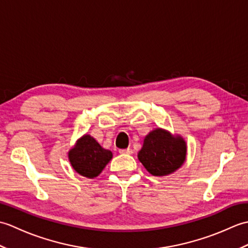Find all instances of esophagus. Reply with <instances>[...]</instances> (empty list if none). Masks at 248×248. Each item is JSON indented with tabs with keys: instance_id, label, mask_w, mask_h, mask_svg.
<instances>
[{
	"instance_id": "34e87169",
	"label": "esophagus",
	"mask_w": 248,
	"mask_h": 248,
	"mask_svg": "<svg viewBox=\"0 0 248 248\" xmlns=\"http://www.w3.org/2000/svg\"><path fill=\"white\" fill-rule=\"evenodd\" d=\"M119 152H120V154H124V155H132L133 150L130 149V148H127V149H120Z\"/></svg>"
}]
</instances>
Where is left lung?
Returning a JSON list of instances; mask_svg holds the SVG:
<instances>
[{
  "label": "left lung",
  "mask_w": 248,
  "mask_h": 248,
  "mask_svg": "<svg viewBox=\"0 0 248 248\" xmlns=\"http://www.w3.org/2000/svg\"><path fill=\"white\" fill-rule=\"evenodd\" d=\"M186 155V145L180 136L173 138L164 130L155 129L144 140L139 160L154 176H166L180 167Z\"/></svg>",
  "instance_id": "1"
}]
</instances>
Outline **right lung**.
I'll return each mask as SVG.
<instances>
[{
  "label": "right lung",
  "instance_id": "obj_1",
  "mask_svg": "<svg viewBox=\"0 0 248 248\" xmlns=\"http://www.w3.org/2000/svg\"><path fill=\"white\" fill-rule=\"evenodd\" d=\"M112 152L103 149L92 136L85 135L69 151V160L77 172L87 178L97 177L112 159Z\"/></svg>",
  "mask_w": 248,
  "mask_h": 248
}]
</instances>
